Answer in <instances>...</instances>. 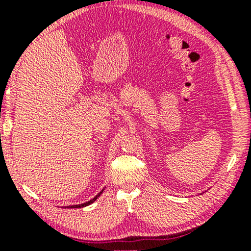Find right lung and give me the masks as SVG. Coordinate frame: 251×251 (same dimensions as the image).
Segmentation results:
<instances>
[{
  "label": "right lung",
  "instance_id": "obj_1",
  "mask_svg": "<svg viewBox=\"0 0 251 251\" xmlns=\"http://www.w3.org/2000/svg\"><path fill=\"white\" fill-rule=\"evenodd\" d=\"M101 194V192H100V193H99L98 195H97V197H95L94 199H92V200H90V201H88V202H85V203H83V204H78V205H72V207L71 208H81V207H85V205H89V204H91L92 203V202H94L95 200H96V199H97L98 197H99V195H100Z\"/></svg>",
  "mask_w": 251,
  "mask_h": 251
}]
</instances>
